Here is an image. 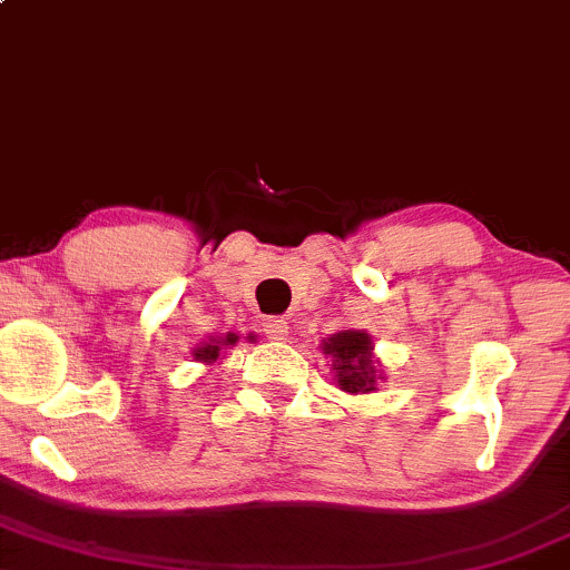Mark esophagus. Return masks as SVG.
I'll list each match as a JSON object with an SVG mask.
<instances>
[{
	"instance_id": "obj_1",
	"label": "esophagus",
	"mask_w": 570,
	"mask_h": 570,
	"mask_svg": "<svg viewBox=\"0 0 570 570\" xmlns=\"http://www.w3.org/2000/svg\"><path fill=\"white\" fill-rule=\"evenodd\" d=\"M265 334L271 340H286V334H289V321L281 318V315H273V318L265 321Z\"/></svg>"
}]
</instances>
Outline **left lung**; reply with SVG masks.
Masks as SVG:
<instances>
[{"instance_id":"1","label":"left lung","mask_w":570,"mask_h":570,"mask_svg":"<svg viewBox=\"0 0 570 570\" xmlns=\"http://www.w3.org/2000/svg\"><path fill=\"white\" fill-rule=\"evenodd\" d=\"M326 355H332V368L337 385L347 393H372L376 385V368L372 366V340L366 332H340L324 342Z\"/></svg>"}]
</instances>
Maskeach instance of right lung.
<instances>
[{"label": "right lung", "mask_w": 570, "mask_h": 570, "mask_svg": "<svg viewBox=\"0 0 570 570\" xmlns=\"http://www.w3.org/2000/svg\"><path fill=\"white\" fill-rule=\"evenodd\" d=\"M233 342H236V337H233V334H228V337H225L223 342H209V345H204V347H198V351L194 353L196 358H202V361H217V355H219V347L223 345H233Z\"/></svg>", "instance_id": "right-lung-1"}]
</instances>
